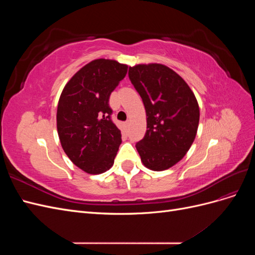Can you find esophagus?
I'll return each instance as SVG.
<instances>
[{
    "instance_id": "esophagus-1",
    "label": "esophagus",
    "mask_w": 255,
    "mask_h": 255,
    "mask_svg": "<svg viewBox=\"0 0 255 255\" xmlns=\"http://www.w3.org/2000/svg\"><path fill=\"white\" fill-rule=\"evenodd\" d=\"M125 127H126V128H128V127H129V120L125 122Z\"/></svg>"
}]
</instances>
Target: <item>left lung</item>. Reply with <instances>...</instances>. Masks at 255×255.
Listing matches in <instances>:
<instances>
[{
	"instance_id": "left-lung-1",
	"label": "left lung",
	"mask_w": 255,
	"mask_h": 255,
	"mask_svg": "<svg viewBox=\"0 0 255 255\" xmlns=\"http://www.w3.org/2000/svg\"><path fill=\"white\" fill-rule=\"evenodd\" d=\"M128 78L146 114V132L136 149L146 168L166 170L185 156L195 140L200 119L197 99L187 83L164 65L129 67Z\"/></svg>"
}]
</instances>
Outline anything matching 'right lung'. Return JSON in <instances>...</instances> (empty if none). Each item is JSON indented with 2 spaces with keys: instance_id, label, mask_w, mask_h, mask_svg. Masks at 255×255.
<instances>
[{
  "instance_id": "add662e5",
  "label": "right lung",
  "mask_w": 255,
  "mask_h": 255,
  "mask_svg": "<svg viewBox=\"0 0 255 255\" xmlns=\"http://www.w3.org/2000/svg\"><path fill=\"white\" fill-rule=\"evenodd\" d=\"M127 72L128 66L116 60H92L61 92L56 115L59 140L68 157L85 172L102 173L114 164L122 140L109 101Z\"/></svg>"
}]
</instances>
